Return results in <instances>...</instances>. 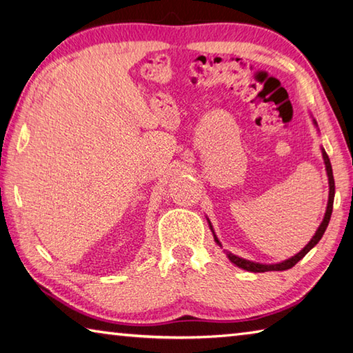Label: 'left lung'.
Returning a JSON list of instances; mask_svg holds the SVG:
<instances>
[{
    "mask_svg": "<svg viewBox=\"0 0 353 353\" xmlns=\"http://www.w3.org/2000/svg\"><path fill=\"white\" fill-rule=\"evenodd\" d=\"M313 125H316V120H313ZM323 152V159H324V165H325V172H327V179H329V201H327V208H325V214H324V219L323 222L319 223L318 230L313 234V238L309 241V243L301 250L299 253H296L292 258H288L283 262H276V264H261V262H253V261H248V259H243L239 258V256H236L230 252L227 253V258L233 262L236 267L242 268V270H247V272H253V273H264V272H283V270H288V268H292L294 264H298V262L304 258V256L310 252V250L316 245L319 242V239L323 238V234L325 232V228L329 225V221H330V216H332V210H333V199H335V181H333V172H332V165H330V159L327 156V152L324 151V148H321ZM208 221V219H207ZM208 225L211 228V232H213L214 236V242L217 245L222 247V243L217 239V236L213 230V225H211V222L208 221Z\"/></svg>",
    "mask_w": 353,
    "mask_h": 353,
    "instance_id": "left-lung-1",
    "label": "left lung"
}]
</instances>
